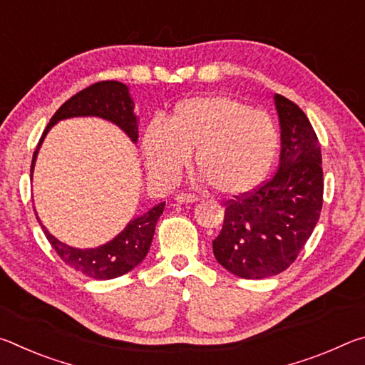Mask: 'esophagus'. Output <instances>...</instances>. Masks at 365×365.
Masks as SVG:
<instances>
[{"mask_svg":"<svg viewBox=\"0 0 365 365\" xmlns=\"http://www.w3.org/2000/svg\"><path fill=\"white\" fill-rule=\"evenodd\" d=\"M174 200L177 205H191V202L200 201V197L195 195H188V193H178V195H175Z\"/></svg>","mask_w":365,"mask_h":365,"instance_id":"34e87169","label":"esophagus"}]
</instances>
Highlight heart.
<instances>
[{
    "label": "heart",
    "instance_id": "b5f03b06",
    "mask_svg": "<svg viewBox=\"0 0 365 365\" xmlns=\"http://www.w3.org/2000/svg\"><path fill=\"white\" fill-rule=\"evenodd\" d=\"M279 132L261 109L227 95H202L175 104L168 122L153 120L143 135L151 175L172 182L195 151L202 178L222 195L250 193L267 175Z\"/></svg>",
    "mask_w": 365,
    "mask_h": 365
}]
</instances>
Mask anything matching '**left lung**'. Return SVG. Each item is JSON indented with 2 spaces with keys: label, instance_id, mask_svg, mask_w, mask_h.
Returning a JSON list of instances; mask_svg holds the SVG:
<instances>
[{
  "label": "left lung",
  "instance_id": "left-lung-1",
  "mask_svg": "<svg viewBox=\"0 0 365 365\" xmlns=\"http://www.w3.org/2000/svg\"><path fill=\"white\" fill-rule=\"evenodd\" d=\"M280 122L275 175L248 195L227 201L212 251L242 279H267L288 269L312 235L322 211L324 172L317 135L299 106L274 96Z\"/></svg>",
  "mask_w": 365,
  "mask_h": 365
}]
</instances>
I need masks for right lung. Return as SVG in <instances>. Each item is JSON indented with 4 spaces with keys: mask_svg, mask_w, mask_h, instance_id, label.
I'll use <instances>...</instances> for the list:
<instances>
[{
    "mask_svg": "<svg viewBox=\"0 0 365 365\" xmlns=\"http://www.w3.org/2000/svg\"><path fill=\"white\" fill-rule=\"evenodd\" d=\"M135 103L128 93V86L114 80L98 82L90 85L88 88L78 91L71 100H67L61 106L43 132L38 146L34 153L32 165H30V177L34 175L36 156L41 148L43 140L56 125L59 120L72 119V117H100V119L113 122L120 130L130 138L133 143L138 141V117L133 113ZM165 202H159L150 211L140 217L128 222L127 227L110 242L104 243L98 248H73V246L59 242L48 232V228L41 224L38 214L35 211L36 220L45 232L48 242L51 243L54 251L63 261L72 269L82 272L86 277L96 280H110L120 277L143 261L153 242V235L156 230L158 219L164 211Z\"/></svg>",
    "mask_w": 365,
    "mask_h": 365,
    "instance_id": "1",
    "label": "right lung"
}]
</instances>
